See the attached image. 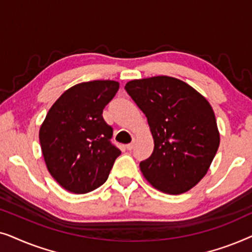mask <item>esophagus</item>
Listing matches in <instances>:
<instances>
[{
  "label": "esophagus",
  "instance_id": "1",
  "mask_svg": "<svg viewBox=\"0 0 252 252\" xmlns=\"http://www.w3.org/2000/svg\"><path fill=\"white\" fill-rule=\"evenodd\" d=\"M134 144H135V142H134V141H133V142H130V143L127 144L126 148H127V149H128V150H132L133 148H134Z\"/></svg>",
  "mask_w": 252,
  "mask_h": 252
}]
</instances>
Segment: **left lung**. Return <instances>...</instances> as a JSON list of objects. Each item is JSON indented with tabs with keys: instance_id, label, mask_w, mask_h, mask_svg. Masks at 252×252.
I'll list each match as a JSON object with an SVG mask.
<instances>
[{
	"instance_id": "obj_1",
	"label": "left lung",
	"mask_w": 252,
	"mask_h": 252,
	"mask_svg": "<svg viewBox=\"0 0 252 252\" xmlns=\"http://www.w3.org/2000/svg\"><path fill=\"white\" fill-rule=\"evenodd\" d=\"M125 89L146 115L154 137L153 154L140 163L144 178L166 194L188 191L206 174L219 148L210 103L166 75L132 80Z\"/></svg>"
}]
</instances>
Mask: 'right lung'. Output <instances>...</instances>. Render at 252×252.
<instances>
[{
	"label": "right lung",
	"instance_id": "1",
	"mask_svg": "<svg viewBox=\"0 0 252 252\" xmlns=\"http://www.w3.org/2000/svg\"><path fill=\"white\" fill-rule=\"evenodd\" d=\"M118 89L112 80L81 82L63 93L47 113L39 133L41 149L48 171L68 191L86 194L104 184L122 154L102 116Z\"/></svg>",
	"mask_w": 252,
	"mask_h": 252
}]
</instances>
